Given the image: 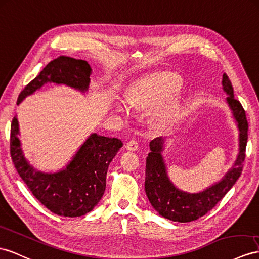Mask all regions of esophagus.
<instances>
[{"label":"esophagus","mask_w":259,"mask_h":259,"mask_svg":"<svg viewBox=\"0 0 259 259\" xmlns=\"http://www.w3.org/2000/svg\"><path fill=\"white\" fill-rule=\"evenodd\" d=\"M125 149L129 150V151H137V150L139 149V143H138V141H137V140H134V139H132V140L128 141L127 144H125Z\"/></svg>","instance_id":"esophagus-1"}]
</instances>
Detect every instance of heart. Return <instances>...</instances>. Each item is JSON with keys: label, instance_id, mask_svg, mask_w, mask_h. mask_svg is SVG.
<instances>
[{"label": "heart", "instance_id": "heart-1", "mask_svg": "<svg viewBox=\"0 0 259 259\" xmlns=\"http://www.w3.org/2000/svg\"><path fill=\"white\" fill-rule=\"evenodd\" d=\"M181 83L177 78L174 77H163L145 81L138 84L136 88L131 91L129 102L138 109H150L153 108L158 104H161L164 99H166L170 95L180 89ZM119 107L122 110L128 109V104L122 102L119 104ZM177 106L171 103L165 107L160 118L163 121H169L176 115Z\"/></svg>", "mask_w": 259, "mask_h": 259}]
</instances>
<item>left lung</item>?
<instances>
[{
  "label": "left lung",
  "instance_id": "left-lung-1",
  "mask_svg": "<svg viewBox=\"0 0 259 259\" xmlns=\"http://www.w3.org/2000/svg\"><path fill=\"white\" fill-rule=\"evenodd\" d=\"M222 89L228 95L225 102L231 109L238 130V154L233 166L220 181L199 193L193 194L181 190L169 180L162 154L166 138L158 137L150 142L151 152L145 166V194L152 207L168 220L185 223L201 218L227 195L242 174L248 138L247 119L241 103L234 98L232 83L225 73L222 77Z\"/></svg>",
  "mask_w": 259,
  "mask_h": 259
}]
</instances>
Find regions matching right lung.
<instances>
[{
  "instance_id": "obj_1",
  "label": "right lung",
  "mask_w": 259,
  "mask_h": 259,
  "mask_svg": "<svg viewBox=\"0 0 259 259\" xmlns=\"http://www.w3.org/2000/svg\"><path fill=\"white\" fill-rule=\"evenodd\" d=\"M91 65L84 60L59 57L21 92L17 105L46 84L65 85L81 93L89 91ZM16 116L11 124V156L15 168L39 201L62 217H81L94 209L106 188V175L122 142L118 138L92 134L65 167L52 173L35 168L26 160L18 138Z\"/></svg>"
}]
</instances>
